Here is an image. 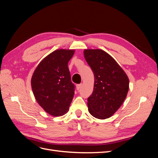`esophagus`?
<instances>
[{
    "label": "esophagus",
    "instance_id": "esophagus-1",
    "mask_svg": "<svg viewBox=\"0 0 158 158\" xmlns=\"http://www.w3.org/2000/svg\"><path fill=\"white\" fill-rule=\"evenodd\" d=\"M82 84H77V85H76V88H77L78 90H79V89H81V88H82Z\"/></svg>",
    "mask_w": 158,
    "mask_h": 158
}]
</instances>
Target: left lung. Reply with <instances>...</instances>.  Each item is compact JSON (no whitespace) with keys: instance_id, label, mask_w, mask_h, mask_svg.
<instances>
[{"instance_id":"1","label":"left lung","mask_w":158,"mask_h":158,"mask_svg":"<svg viewBox=\"0 0 158 158\" xmlns=\"http://www.w3.org/2000/svg\"><path fill=\"white\" fill-rule=\"evenodd\" d=\"M85 59L94 78L92 94L88 98V111L97 118L111 117L121 107L129 88L127 75L111 56L101 49H86Z\"/></svg>"}]
</instances>
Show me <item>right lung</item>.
<instances>
[{
	"instance_id": "obj_1",
	"label": "right lung",
	"mask_w": 158,
	"mask_h": 158,
	"mask_svg": "<svg viewBox=\"0 0 158 158\" xmlns=\"http://www.w3.org/2000/svg\"><path fill=\"white\" fill-rule=\"evenodd\" d=\"M74 53V50H56L41 61L33 74V95L52 116L63 115L73 99L75 85L71 82L68 63Z\"/></svg>"
}]
</instances>
